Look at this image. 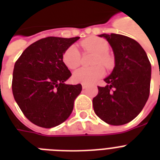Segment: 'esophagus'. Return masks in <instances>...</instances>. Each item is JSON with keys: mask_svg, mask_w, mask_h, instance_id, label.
<instances>
[{"mask_svg": "<svg viewBox=\"0 0 160 160\" xmlns=\"http://www.w3.org/2000/svg\"><path fill=\"white\" fill-rule=\"evenodd\" d=\"M82 88H83V89H84V90H85V89H86V88H87V85H85V84H83V85H82Z\"/></svg>", "mask_w": 160, "mask_h": 160, "instance_id": "34e87169", "label": "esophagus"}]
</instances>
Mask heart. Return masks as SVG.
<instances>
[{"instance_id":"b5f03b06","label":"heart","mask_w":160,"mask_h":160,"mask_svg":"<svg viewBox=\"0 0 160 160\" xmlns=\"http://www.w3.org/2000/svg\"><path fill=\"white\" fill-rule=\"evenodd\" d=\"M80 46L85 51H90L95 54L93 67H82L73 74V80L75 82L85 85H90L96 82L105 75L104 68L101 64L107 69L111 68L114 65V60L109 53V43L105 39L97 36H91L85 39L80 42ZM63 63L69 69L74 70L80 65L81 58L80 53L75 46H69L62 55Z\"/></svg>"}]
</instances>
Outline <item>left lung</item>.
<instances>
[{"label":"left lung","instance_id":"obj_1","mask_svg":"<svg viewBox=\"0 0 160 160\" xmlns=\"http://www.w3.org/2000/svg\"><path fill=\"white\" fill-rule=\"evenodd\" d=\"M100 36L112 47L115 66L105 79L107 85L98 86V95L93 99L94 111L107 124L122 125L133 120L149 99L151 65L134 39L114 33Z\"/></svg>","mask_w":160,"mask_h":160}]
</instances>
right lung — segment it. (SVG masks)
Here are the masks:
<instances>
[{
  "label": "right lung",
  "instance_id": "add662e5",
  "mask_svg": "<svg viewBox=\"0 0 160 160\" xmlns=\"http://www.w3.org/2000/svg\"><path fill=\"white\" fill-rule=\"evenodd\" d=\"M80 37L49 36L29 46L16 60L12 93L24 115L37 126L52 128L69 118L80 84L66 85L71 76L62 55Z\"/></svg>",
  "mask_w": 160,
  "mask_h": 160
}]
</instances>
